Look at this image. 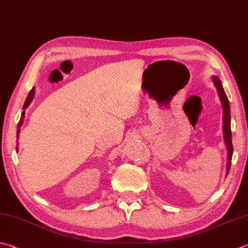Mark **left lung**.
Returning a JSON list of instances; mask_svg holds the SVG:
<instances>
[{"mask_svg":"<svg viewBox=\"0 0 248 248\" xmlns=\"http://www.w3.org/2000/svg\"><path fill=\"white\" fill-rule=\"evenodd\" d=\"M212 80L214 85L217 88L218 96L220 98L222 105V132H223V140L227 147V175L229 174L231 166V160L233 154L232 147V136H231V114H230V104H229L228 97L223 90L222 84L219 80L218 77H213Z\"/></svg>","mask_w":248,"mask_h":248,"instance_id":"left-lung-1","label":"left lung"}]
</instances>
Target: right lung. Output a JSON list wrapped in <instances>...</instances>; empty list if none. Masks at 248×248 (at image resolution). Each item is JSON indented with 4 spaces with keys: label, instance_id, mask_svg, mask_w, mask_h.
Returning <instances> with one entry per match:
<instances>
[{
    "label": "right lung",
    "instance_id": "add662e5",
    "mask_svg": "<svg viewBox=\"0 0 248 248\" xmlns=\"http://www.w3.org/2000/svg\"><path fill=\"white\" fill-rule=\"evenodd\" d=\"M34 87L32 88L31 90V92L29 93V95H28V97H27V99H26V102H25V105H23V111L21 112V116H20V120H19V123H18V126H17V147H16V151L18 152V139H19V133H20V127H21V125H22V123H23V120H25V109H27L28 107H29V105L31 104V101H32V99H33L34 98Z\"/></svg>",
    "mask_w": 248,
    "mask_h": 248
}]
</instances>
